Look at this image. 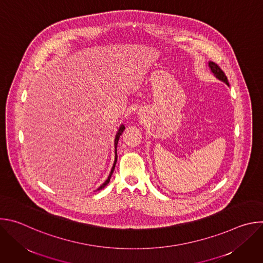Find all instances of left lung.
Wrapping results in <instances>:
<instances>
[{
	"label": "left lung",
	"mask_w": 263,
	"mask_h": 263,
	"mask_svg": "<svg viewBox=\"0 0 263 263\" xmlns=\"http://www.w3.org/2000/svg\"><path fill=\"white\" fill-rule=\"evenodd\" d=\"M208 66H209V68H210V71L214 74V77H215L216 79H218L219 81H221V82H223V83H226V84L229 86V82H228V79H227V77H226V74H224V72L220 69V67H219L217 64H215V63L212 62V61H209V62H208Z\"/></svg>",
	"instance_id": "8db88e82"
}]
</instances>
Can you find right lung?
Wrapping results in <instances>:
<instances>
[{
    "label": "right lung",
    "mask_w": 263,
    "mask_h": 263,
    "mask_svg": "<svg viewBox=\"0 0 263 263\" xmlns=\"http://www.w3.org/2000/svg\"><path fill=\"white\" fill-rule=\"evenodd\" d=\"M124 130H125V126L124 125H121L120 126V128L118 129V132H117V134H116V138H115V153H116V156H115V162H114V166H112V168H111V172H110V174H109V176H108V178H107V180L99 187V189L97 190V191H101L102 189H104V187L110 182V178H111V176H112V173H114V171H115V167H116V164H117V160H118V154H117V146H118V142H119V139H120V136L122 135V133L124 132Z\"/></svg>",
    "instance_id": "add662e5"
}]
</instances>
